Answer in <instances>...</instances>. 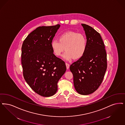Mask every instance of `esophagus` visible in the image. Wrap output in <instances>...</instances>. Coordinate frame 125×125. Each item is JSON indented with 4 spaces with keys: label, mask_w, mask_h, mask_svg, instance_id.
I'll list each match as a JSON object with an SVG mask.
<instances>
[{
    "label": "esophagus",
    "mask_w": 125,
    "mask_h": 125,
    "mask_svg": "<svg viewBox=\"0 0 125 125\" xmlns=\"http://www.w3.org/2000/svg\"><path fill=\"white\" fill-rule=\"evenodd\" d=\"M65 65H66V69H68L69 68V66H70V65L69 64H68L67 63H65Z\"/></svg>",
    "instance_id": "obj_1"
}]
</instances>
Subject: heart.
I'll return each mask as SVG.
<instances>
[{"instance_id": "obj_1", "label": "heart", "mask_w": 125, "mask_h": 125, "mask_svg": "<svg viewBox=\"0 0 125 125\" xmlns=\"http://www.w3.org/2000/svg\"><path fill=\"white\" fill-rule=\"evenodd\" d=\"M52 52L56 56H60L65 50L63 58L66 60L80 59L86 49V40L81 33L69 31L59 37V40H53L51 42Z\"/></svg>"}]
</instances>
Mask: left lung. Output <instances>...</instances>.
Returning a JSON list of instances; mask_svg holds the SVG:
<instances>
[{"instance_id": "1", "label": "left lung", "mask_w": 125, "mask_h": 125, "mask_svg": "<svg viewBox=\"0 0 125 125\" xmlns=\"http://www.w3.org/2000/svg\"><path fill=\"white\" fill-rule=\"evenodd\" d=\"M86 37V49L80 59L70 65L76 91L88 95L97 90L103 80L107 68L105 45L100 33L82 24Z\"/></svg>"}]
</instances>
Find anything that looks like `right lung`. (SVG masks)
Wrapping results in <instances>:
<instances>
[{"mask_svg": "<svg viewBox=\"0 0 125 125\" xmlns=\"http://www.w3.org/2000/svg\"><path fill=\"white\" fill-rule=\"evenodd\" d=\"M60 26L37 28L27 36L22 46L24 79L35 93L43 97L55 94L57 83L66 70L65 62L53 53L51 45Z\"/></svg>", "mask_w": 125, "mask_h": 125, "instance_id": "1", "label": "right lung"}]
</instances>
